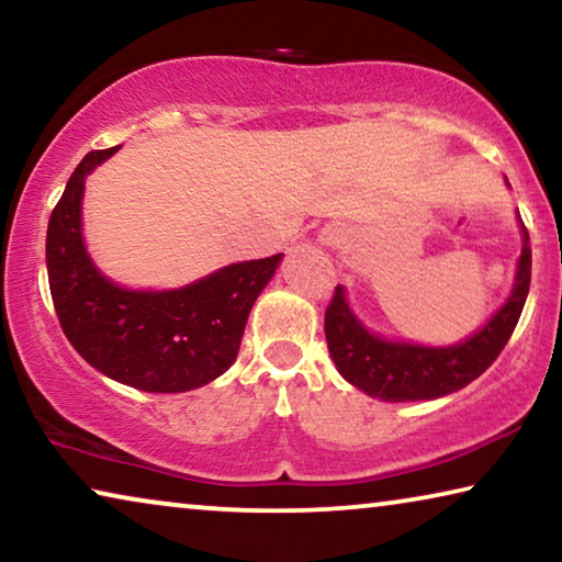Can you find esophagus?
I'll list each match as a JSON object with an SVG mask.
<instances>
[{"label":"esophagus","mask_w":562,"mask_h":562,"mask_svg":"<svg viewBox=\"0 0 562 562\" xmlns=\"http://www.w3.org/2000/svg\"><path fill=\"white\" fill-rule=\"evenodd\" d=\"M317 243L327 247V249H335V247H340L345 243V235H342L340 227H325L323 233L317 235Z\"/></svg>","instance_id":"obj_1"}]
</instances>
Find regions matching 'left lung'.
Returning a JSON list of instances; mask_svg holds the SVG:
<instances>
[{
  "label": "left lung",
  "instance_id": "left-lung-1",
  "mask_svg": "<svg viewBox=\"0 0 562 562\" xmlns=\"http://www.w3.org/2000/svg\"><path fill=\"white\" fill-rule=\"evenodd\" d=\"M507 182V177H505ZM510 187V184H507ZM522 249L515 265L513 290L487 323L456 345L390 340L355 315L347 290L337 284L325 313L327 350L340 375L364 395L382 403H415L458 393L495 362L518 325L530 290V237L518 215Z\"/></svg>",
  "mask_w": 562,
  "mask_h": 562
}]
</instances>
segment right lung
<instances>
[{"mask_svg": "<svg viewBox=\"0 0 562 562\" xmlns=\"http://www.w3.org/2000/svg\"><path fill=\"white\" fill-rule=\"evenodd\" d=\"M120 147L89 153L69 177L47 227V274L59 325L102 375L145 393H187L237 360L255 300L282 255L220 267L175 290L117 284L87 252L85 182Z\"/></svg>", "mask_w": 562, "mask_h": 562, "instance_id": "add662e5", "label": "right lung"}]
</instances>
